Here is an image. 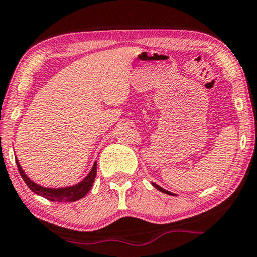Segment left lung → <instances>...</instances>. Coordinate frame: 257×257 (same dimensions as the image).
<instances>
[{
    "label": "left lung",
    "mask_w": 257,
    "mask_h": 257,
    "mask_svg": "<svg viewBox=\"0 0 257 257\" xmlns=\"http://www.w3.org/2000/svg\"><path fill=\"white\" fill-rule=\"evenodd\" d=\"M153 185L156 187V189L158 190V191H161V192H163V193H166V194H170V196H172V193L171 192H169V191H166V190H164L163 187H161V186H158L157 184H155V183H153Z\"/></svg>",
    "instance_id": "1"
}]
</instances>
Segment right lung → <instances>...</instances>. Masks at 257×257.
I'll return each instance as SVG.
<instances>
[{
    "label": "right lung",
    "mask_w": 257,
    "mask_h": 257,
    "mask_svg": "<svg viewBox=\"0 0 257 257\" xmlns=\"http://www.w3.org/2000/svg\"><path fill=\"white\" fill-rule=\"evenodd\" d=\"M16 164H17V168H19L20 175L22 176V178H23L25 184H27L29 189H30L32 192H35L36 194H38V196L41 197H44L46 199L51 201H57V202H71V201H77L79 199H81V198L85 197L86 194L88 193V191L92 189L94 179H95V176H96V162H95L91 170V172H89L80 183L75 184V185H72V186H67V187L51 189V187H43L41 185H38V184H36L35 182H32V180L25 175V172L23 171V169H22V166L20 165L17 158H16Z\"/></svg>",
    "instance_id": "right-lung-1"
}]
</instances>
